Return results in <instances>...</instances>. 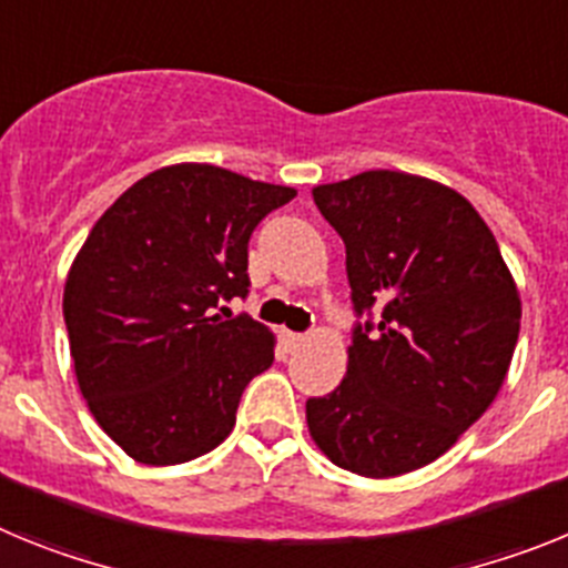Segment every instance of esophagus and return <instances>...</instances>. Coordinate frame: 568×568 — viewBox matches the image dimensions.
<instances>
[{
  "mask_svg": "<svg viewBox=\"0 0 568 568\" xmlns=\"http://www.w3.org/2000/svg\"><path fill=\"white\" fill-rule=\"evenodd\" d=\"M281 341H284V346H287L290 353H293V349H298V346L304 344V341H307V335L290 333V329H284V333H281Z\"/></svg>",
  "mask_w": 568,
  "mask_h": 568,
  "instance_id": "1",
  "label": "esophagus"
}]
</instances>
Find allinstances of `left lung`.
I'll return each instance as SVG.
<instances>
[{
	"label": "left lung",
	"mask_w": 568,
	"mask_h": 568,
	"mask_svg": "<svg viewBox=\"0 0 568 568\" xmlns=\"http://www.w3.org/2000/svg\"><path fill=\"white\" fill-rule=\"evenodd\" d=\"M344 239L358 313L346 378L307 400L310 438L335 466L395 478L433 464L495 400L520 333V293L478 210L446 184L366 170L313 187Z\"/></svg>",
	"instance_id": "obj_1"
}]
</instances>
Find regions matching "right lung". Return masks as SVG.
I'll return each instance as SVG.
<instances>
[{
  "label": "right lung",
  "instance_id": "obj_1",
  "mask_svg": "<svg viewBox=\"0 0 568 568\" xmlns=\"http://www.w3.org/2000/svg\"><path fill=\"white\" fill-rule=\"evenodd\" d=\"M293 187L215 164L153 170L102 213L64 281L70 355L88 409L139 464L173 466L222 444L275 335L219 301L247 295V244Z\"/></svg>",
  "mask_w": 568,
  "mask_h": 568
}]
</instances>
